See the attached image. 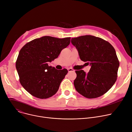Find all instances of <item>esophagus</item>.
Returning a JSON list of instances; mask_svg holds the SVG:
<instances>
[{
    "label": "esophagus",
    "instance_id": "1",
    "mask_svg": "<svg viewBox=\"0 0 132 132\" xmlns=\"http://www.w3.org/2000/svg\"><path fill=\"white\" fill-rule=\"evenodd\" d=\"M68 70L69 72H75V70L72 68H69L68 69Z\"/></svg>",
    "mask_w": 132,
    "mask_h": 132
}]
</instances>
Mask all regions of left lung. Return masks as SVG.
<instances>
[{"mask_svg":"<svg viewBox=\"0 0 132 132\" xmlns=\"http://www.w3.org/2000/svg\"><path fill=\"white\" fill-rule=\"evenodd\" d=\"M80 59L91 65L88 73L76 71L74 86L87 98H96L106 93L115 83L119 62L115 50L108 42L92 35L71 39Z\"/></svg>","mask_w":132,"mask_h":132,"instance_id":"1","label":"left lung"}]
</instances>
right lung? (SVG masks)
I'll return each instance as SVG.
<instances>
[{
    "label": "right lung",
    "instance_id": "1",
    "mask_svg": "<svg viewBox=\"0 0 132 132\" xmlns=\"http://www.w3.org/2000/svg\"><path fill=\"white\" fill-rule=\"evenodd\" d=\"M70 38L45 36L27 43L20 50L16 62L19 82L31 95L46 99L56 93L68 71L57 70L48 63L69 45Z\"/></svg>",
    "mask_w": 132,
    "mask_h": 132
}]
</instances>
